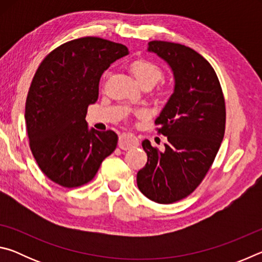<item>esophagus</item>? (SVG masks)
I'll return each mask as SVG.
<instances>
[{
    "instance_id": "34e87169",
    "label": "esophagus",
    "mask_w": 262,
    "mask_h": 262,
    "mask_svg": "<svg viewBox=\"0 0 262 262\" xmlns=\"http://www.w3.org/2000/svg\"><path fill=\"white\" fill-rule=\"evenodd\" d=\"M139 145V139L132 133H122L119 136V148L122 150H129Z\"/></svg>"
}]
</instances>
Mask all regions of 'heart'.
<instances>
[{
	"instance_id": "obj_1",
	"label": "heart",
	"mask_w": 262,
	"mask_h": 262,
	"mask_svg": "<svg viewBox=\"0 0 262 262\" xmlns=\"http://www.w3.org/2000/svg\"><path fill=\"white\" fill-rule=\"evenodd\" d=\"M130 70L141 86H152L154 84H156L163 77L161 67L155 62L145 59H139L133 62Z\"/></svg>"
}]
</instances>
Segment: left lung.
Returning <instances> with one entry per match:
<instances>
[{
	"label": "left lung",
	"instance_id": "obj_1",
	"mask_svg": "<svg viewBox=\"0 0 262 262\" xmlns=\"http://www.w3.org/2000/svg\"><path fill=\"white\" fill-rule=\"evenodd\" d=\"M148 51L170 66L173 94L155 123L167 137L163 151L142 142L148 162L137 172V187L162 205L188 196L201 184L225 132V101L214 68L205 57L180 43L154 40Z\"/></svg>",
	"mask_w": 262,
	"mask_h": 262
}]
</instances>
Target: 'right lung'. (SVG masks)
Segmentation results:
<instances>
[{"label":"right lung","mask_w":262,"mask_h":262,"mask_svg":"<svg viewBox=\"0 0 262 262\" xmlns=\"http://www.w3.org/2000/svg\"><path fill=\"white\" fill-rule=\"evenodd\" d=\"M128 53L121 43L84 37L52 51L35 72L25 122L35 162L55 184L74 188L89 183L117 148L118 135L89 129L85 117L98 99L101 75Z\"/></svg>","instance_id":"1"}]
</instances>
